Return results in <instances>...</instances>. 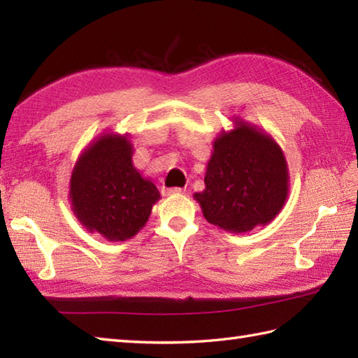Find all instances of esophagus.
Segmentation results:
<instances>
[{
	"instance_id": "esophagus-1",
	"label": "esophagus",
	"mask_w": 358,
	"mask_h": 358,
	"mask_svg": "<svg viewBox=\"0 0 358 358\" xmlns=\"http://www.w3.org/2000/svg\"><path fill=\"white\" fill-rule=\"evenodd\" d=\"M183 189L181 187H163V195H172V194H181Z\"/></svg>"
}]
</instances>
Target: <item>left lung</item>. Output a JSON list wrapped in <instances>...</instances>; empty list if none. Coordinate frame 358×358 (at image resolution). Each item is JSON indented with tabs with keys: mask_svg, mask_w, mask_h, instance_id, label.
<instances>
[{
	"mask_svg": "<svg viewBox=\"0 0 358 358\" xmlns=\"http://www.w3.org/2000/svg\"><path fill=\"white\" fill-rule=\"evenodd\" d=\"M206 189L195 194L210 224L231 232H248L266 224L287 196L285 157L271 136L240 123L214 143Z\"/></svg>",
	"mask_w": 358,
	"mask_h": 358,
	"instance_id": "1",
	"label": "left lung"
}]
</instances>
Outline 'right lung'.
I'll use <instances>...</instances> for the list:
<instances>
[{
	"instance_id": "right-lung-1",
	"label": "right lung",
	"mask_w": 358,
	"mask_h": 358,
	"mask_svg": "<svg viewBox=\"0 0 358 358\" xmlns=\"http://www.w3.org/2000/svg\"><path fill=\"white\" fill-rule=\"evenodd\" d=\"M159 199L155 185L132 164V146L123 136L104 135L87 148L71 178L75 214L89 231L110 241L131 238Z\"/></svg>"
}]
</instances>
